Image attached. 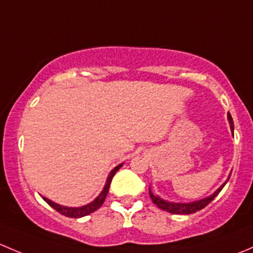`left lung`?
<instances>
[{
	"label": "left lung",
	"instance_id": "left-lung-1",
	"mask_svg": "<svg viewBox=\"0 0 253 253\" xmlns=\"http://www.w3.org/2000/svg\"><path fill=\"white\" fill-rule=\"evenodd\" d=\"M228 121H229V125H230L231 133L234 134V122H233V117H231L230 114H228ZM230 175L228 176V178L225 180V182H224L223 185L218 188V190L214 191L211 195L207 196V197L202 198V200L193 201V202H188V203L169 202V201H167V200H163V198L159 197L158 195H154V193L152 192V190H150V187H149V196H150V198H152L153 203H154L158 208L163 209V211H169V213H172V214H192V213H196V211H201V209H203L206 206H208L209 203H211V201H213L214 198L219 195V192L223 190V187L225 186V183L228 182L229 178H230Z\"/></svg>",
	"mask_w": 253,
	"mask_h": 253
}]
</instances>
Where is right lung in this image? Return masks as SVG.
Returning a JSON list of instances; mask_svg holds the SVG:
<instances>
[{
    "instance_id": "right-lung-1",
    "label": "right lung",
    "mask_w": 253,
    "mask_h": 253,
    "mask_svg": "<svg viewBox=\"0 0 253 253\" xmlns=\"http://www.w3.org/2000/svg\"><path fill=\"white\" fill-rule=\"evenodd\" d=\"M122 165H124V163H122V164H119L117 167H115L114 169L111 170L110 174L108 176V178H106V182L105 185H104V188L101 190V192L99 193V196L95 198V200L91 201V202L88 203V205H84L82 207H67V206H62V205H58V203H55L53 201L44 197V196H42V200H44L48 206L52 207L53 209H56L58 213H61L62 215L68 216V218H82V216L88 215V214L93 213V211H95L96 209L100 208L101 205H103L106 196H108L109 187H110L112 177H114V175L116 174V171L122 167Z\"/></svg>"
}]
</instances>
